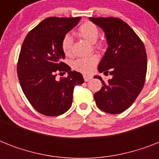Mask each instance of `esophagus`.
Instances as JSON below:
<instances>
[{
  "instance_id": "esophagus-1",
  "label": "esophagus",
  "mask_w": 159,
  "mask_h": 159,
  "mask_svg": "<svg viewBox=\"0 0 159 159\" xmlns=\"http://www.w3.org/2000/svg\"><path fill=\"white\" fill-rule=\"evenodd\" d=\"M83 77H84L85 82H89L90 80L92 79V77H91V76H87V75H84Z\"/></svg>"
}]
</instances>
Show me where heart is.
Here are the masks:
<instances>
[{
  "instance_id": "1",
  "label": "heart",
  "mask_w": 159,
  "mask_h": 159,
  "mask_svg": "<svg viewBox=\"0 0 159 159\" xmlns=\"http://www.w3.org/2000/svg\"><path fill=\"white\" fill-rule=\"evenodd\" d=\"M78 34L82 38L89 41L90 43H93L98 39L99 29L92 22H86L79 27ZM72 43H73L72 36L70 34H65L62 39V49L66 55H69L72 53ZM97 62H98V57L96 55L80 57L72 62V67L78 72L87 74L93 71Z\"/></svg>"
}]
</instances>
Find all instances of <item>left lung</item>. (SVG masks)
<instances>
[{"label":"left lung","mask_w":159,"mask_h":159,"mask_svg":"<svg viewBox=\"0 0 159 159\" xmlns=\"http://www.w3.org/2000/svg\"><path fill=\"white\" fill-rule=\"evenodd\" d=\"M104 31L108 48L98 65V72L112 78L102 81V89L94 94L98 108L109 114H120L133 104L143 89L147 72V54L143 42L122 20L90 17Z\"/></svg>","instance_id":"obj_1"}]
</instances>
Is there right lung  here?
Masks as SVG:
<instances>
[{
  "label": "right lung",
  "mask_w": 159,
  "mask_h": 159,
  "mask_svg": "<svg viewBox=\"0 0 159 159\" xmlns=\"http://www.w3.org/2000/svg\"><path fill=\"white\" fill-rule=\"evenodd\" d=\"M81 20L49 17L26 35L19 56L17 73L20 84L32 106L47 116L62 115L72 103L73 88L82 84V75L64 62L62 39ZM68 77L56 80V72Z\"/></svg>",
  "instance_id": "add662e5"
}]
</instances>
